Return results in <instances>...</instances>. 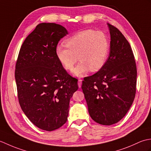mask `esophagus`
<instances>
[{
    "label": "esophagus",
    "instance_id": "esophagus-1",
    "mask_svg": "<svg viewBox=\"0 0 151 151\" xmlns=\"http://www.w3.org/2000/svg\"><path fill=\"white\" fill-rule=\"evenodd\" d=\"M81 85H82V80L79 79L78 81V86L79 88H81Z\"/></svg>",
    "mask_w": 151,
    "mask_h": 151
}]
</instances>
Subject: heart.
Here are the masks:
<instances>
[{"label": "heart", "instance_id": "heart-1", "mask_svg": "<svg viewBox=\"0 0 151 151\" xmlns=\"http://www.w3.org/2000/svg\"><path fill=\"white\" fill-rule=\"evenodd\" d=\"M65 45L56 47V57L67 70L73 69L78 58L81 62L73 70L76 76H82L89 69L97 71L106 62L110 43L103 32L91 29L81 31L68 38Z\"/></svg>", "mask_w": 151, "mask_h": 151}]
</instances>
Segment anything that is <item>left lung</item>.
Here are the masks:
<instances>
[{
	"instance_id": "1",
	"label": "left lung",
	"mask_w": 151,
	"mask_h": 151,
	"mask_svg": "<svg viewBox=\"0 0 151 151\" xmlns=\"http://www.w3.org/2000/svg\"><path fill=\"white\" fill-rule=\"evenodd\" d=\"M111 41L108 59L93 75L82 81V89L92 119L103 125L117 123L129 110L136 92L137 68L129 41L108 24Z\"/></svg>"
}]
</instances>
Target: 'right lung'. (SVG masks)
<instances>
[{
	"label": "right lung",
	"instance_id": "add662e5",
	"mask_svg": "<svg viewBox=\"0 0 151 151\" xmlns=\"http://www.w3.org/2000/svg\"><path fill=\"white\" fill-rule=\"evenodd\" d=\"M67 34L55 23L37 25L24 41L15 64V78L19 104L34 125L46 131L66 123L70 99L78 89L58 60L59 41Z\"/></svg>",
	"mask_w": 151,
	"mask_h": 151
}]
</instances>
